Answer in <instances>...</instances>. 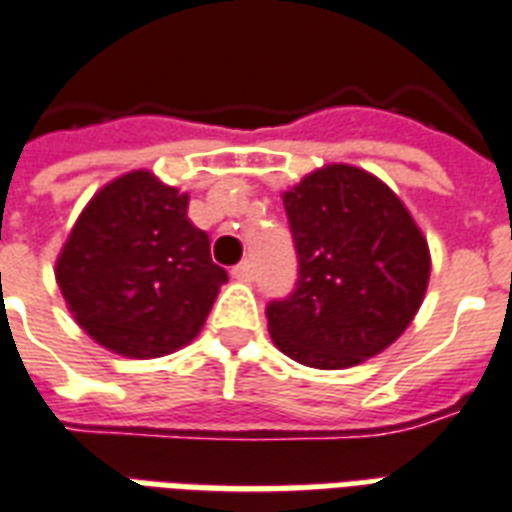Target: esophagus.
Masks as SVG:
<instances>
[{"label": "esophagus", "instance_id": "obj_1", "mask_svg": "<svg viewBox=\"0 0 512 512\" xmlns=\"http://www.w3.org/2000/svg\"><path fill=\"white\" fill-rule=\"evenodd\" d=\"M233 279L239 281H252L255 279V263L252 260H241L239 265H233Z\"/></svg>", "mask_w": 512, "mask_h": 512}]
</instances>
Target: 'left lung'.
<instances>
[{
	"mask_svg": "<svg viewBox=\"0 0 512 512\" xmlns=\"http://www.w3.org/2000/svg\"><path fill=\"white\" fill-rule=\"evenodd\" d=\"M297 249L295 292L265 308L276 348L313 369L377 356L420 311L428 241L388 185L329 164L284 191Z\"/></svg>",
	"mask_w": 512,
	"mask_h": 512,
	"instance_id": "obj_1",
	"label": "left lung"
}]
</instances>
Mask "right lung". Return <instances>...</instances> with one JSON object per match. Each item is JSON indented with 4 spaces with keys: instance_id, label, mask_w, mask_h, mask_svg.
<instances>
[{
    "instance_id": "add662e5",
    "label": "right lung",
    "mask_w": 512,
    "mask_h": 512,
    "mask_svg": "<svg viewBox=\"0 0 512 512\" xmlns=\"http://www.w3.org/2000/svg\"><path fill=\"white\" fill-rule=\"evenodd\" d=\"M55 279L98 345L156 358L199 335L228 273L212 263L207 233L188 220V193L135 170L92 196Z\"/></svg>"
}]
</instances>
